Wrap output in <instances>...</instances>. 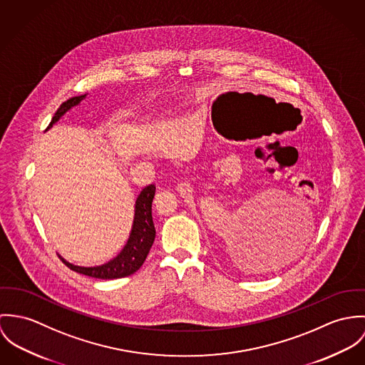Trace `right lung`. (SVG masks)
<instances>
[{
	"label": "right lung",
	"instance_id": "obj_1",
	"mask_svg": "<svg viewBox=\"0 0 365 365\" xmlns=\"http://www.w3.org/2000/svg\"><path fill=\"white\" fill-rule=\"evenodd\" d=\"M85 95L70 98L68 101L63 102L61 106L54 113L51 122L47 128H50L54 123L57 122L67 110H70L73 106L78 105ZM155 196V186L150 185L144 187L137 197L135 202V214H134V222L133 230L130 234V238L125 243L124 249L113 260L108 262L106 264L96 266V267H81L74 266L68 262H66L63 257H60L67 267L71 270L85 274L95 279L102 280H113V279H122L127 277L133 273H135L144 263L154 240H155V227L153 221V200Z\"/></svg>",
	"mask_w": 365,
	"mask_h": 365
}]
</instances>
